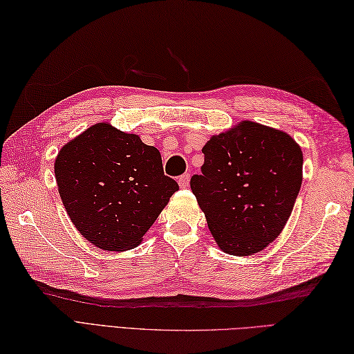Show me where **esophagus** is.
Returning <instances> with one entry per match:
<instances>
[{
    "label": "esophagus",
    "instance_id": "obj_1",
    "mask_svg": "<svg viewBox=\"0 0 354 354\" xmlns=\"http://www.w3.org/2000/svg\"><path fill=\"white\" fill-rule=\"evenodd\" d=\"M189 182H191V174H183V176L178 177L180 187H187Z\"/></svg>",
    "mask_w": 354,
    "mask_h": 354
}]
</instances>
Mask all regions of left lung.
<instances>
[{"instance_id":"left-lung-1","label":"left lung","mask_w":354,"mask_h":354,"mask_svg":"<svg viewBox=\"0 0 354 354\" xmlns=\"http://www.w3.org/2000/svg\"><path fill=\"white\" fill-rule=\"evenodd\" d=\"M201 174L191 189L214 242L225 254L263 251L286 227L301 186L304 153L292 138L240 122L203 147Z\"/></svg>"}]
</instances>
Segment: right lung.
Wrapping results in <instances>:
<instances>
[{"instance_id": "right-lung-1", "label": "right lung", "mask_w": 354, "mask_h": 354, "mask_svg": "<svg viewBox=\"0 0 354 354\" xmlns=\"http://www.w3.org/2000/svg\"><path fill=\"white\" fill-rule=\"evenodd\" d=\"M54 169L68 218L105 251L140 245L178 191L176 180L163 174L156 147L109 123L94 124L67 142Z\"/></svg>"}]
</instances>
